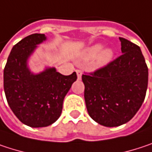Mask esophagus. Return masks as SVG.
Wrapping results in <instances>:
<instances>
[{
	"mask_svg": "<svg viewBox=\"0 0 152 152\" xmlns=\"http://www.w3.org/2000/svg\"><path fill=\"white\" fill-rule=\"evenodd\" d=\"M76 74H77V78L80 80V79H81V77H82V71H81V70H79V69H77V70H76Z\"/></svg>",
	"mask_w": 152,
	"mask_h": 152,
	"instance_id": "1",
	"label": "esophagus"
}]
</instances>
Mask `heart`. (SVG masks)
Instances as JSON below:
<instances>
[{
  "label": "heart",
  "mask_w": 152,
  "mask_h": 152,
  "mask_svg": "<svg viewBox=\"0 0 152 152\" xmlns=\"http://www.w3.org/2000/svg\"><path fill=\"white\" fill-rule=\"evenodd\" d=\"M103 48H104V46L102 44H100V43L95 44V45L91 46L90 48H86L83 52L82 56L85 60H92V59L96 58L99 54V56H98V63L100 65H104V64L110 62V61L111 60V58L113 56V52L110 48L104 49L102 51Z\"/></svg>",
  "instance_id": "1"
}]
</instances>
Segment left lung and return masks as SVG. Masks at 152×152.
<instances>
[{"mask_svg":"<svg viewBox=\"0 0 152 152\" xmlns=\"http://www.w3.org/2000/svg\"><path fill=\"white\" fill-rule=\"evenodd\" d=\"M119 40L120 56L82 76L88 113L106 127L129 122L144 103L148 86V67L140 48L124 38Z\"/></svg>","mask_w":152,"mask_h":152,"instance_id":"8db88e82","label":"left lung"}]
</instances>
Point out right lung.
I'll use <instances>...</instances> for the list:
<instances>
[{
	"mask_svg": "<svg viewBox=\"0 0 152 152\" xmlns=\"http://www.w3.org/2000/svg\"><path fill=\"white\" fill-rule=\"evenodd\" d=\"M44 34H33L16 43L10 52L3 72L7 104L22 124L46 127L61 116L63 99L76 81V72L63 76L55 68L34 74L28 60L37 45L45 41Z\"/></svg>",
	"mask_w": 152,
	"mask_h": 152,
	"instance_id": "add662e5",
	"label": "right lung"
}]
</instances>
